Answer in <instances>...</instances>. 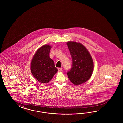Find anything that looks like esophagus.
<instances>
[{
	"instance_id": "34e87169",
	"label": "esophagus",
	"mask_w": 123,
	"mask_h": 123,
	"mask_svg": "<svg viewBox=\"0 0 123 123\" xmlns=\"http://www.w3.org/2000/svg\"><path fill=\"white\" fill-rule=\"evenodd\" d=\"M58 70L59 72H61V71H62V68H58Z\"/></svg>"
}]
</instances>
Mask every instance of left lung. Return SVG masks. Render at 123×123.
Masks as SVG:
<instances>
[{"instance_id": "left-lung-1", "label": "left lung", "mask_w": 123, "mask_h": 123, "mask_svg": "<svg viewBox=\"0 0 123 123\" xmlns=\"http://www.w3.org/2000/svg\"><path fill=\"white\" fill-rule=\"evenodd\" d=\"M67 45L72 59L71 69L67 72L68 77L74 84L80 85L91 77L94 68L93 60L87 49L81 43L68 41Z\"/></svg>"}]
</instances>
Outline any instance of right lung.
<instances>
[{"instance_id":"obj_1","label":"right lung","mask_w":123,"mask_h":123,"mask_svg":"<svg viewBox=\"0 0 123 123\" xmlns=\"http://www.w3.org/2000/svg\"><path fill=\"white\" fill-rule=\"evenodd\" d=\"M51 46H42L35 54L31 64V71L34 77L39 82L47 83L58 71L54 62L49 57Z\"/></svg>"}]
</instances>
